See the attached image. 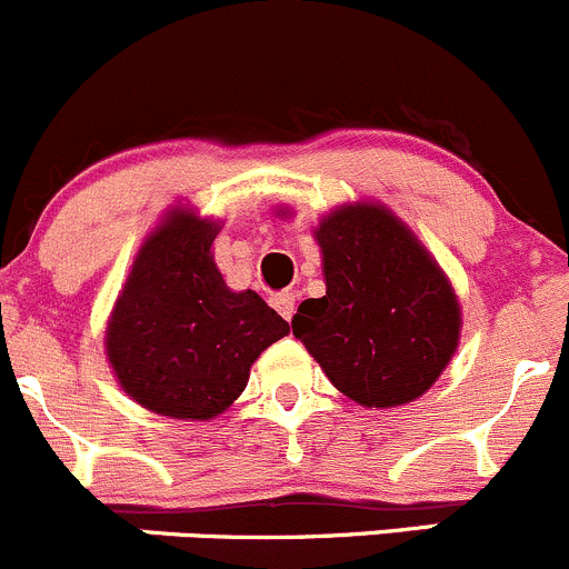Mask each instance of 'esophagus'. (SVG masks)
<instances>
[{
  "mask_svg": "<svg viewBox=\"0 0 569 569\" xmlns=\"http://www.w3.org/2000/svg\"><path fill=\"white\" fill-rule=\"evenodd\" d=\"M296 301H298V296L292 290H282V292H277V296L271 298L273 309H277V312L282 315L284 320H290L292 312H296Z\"/></svg>",
  "mask_w": 569,
  "mask_h": 569,
  "instance_id": "1",
  "label": "esophagus"
}]
</instances>
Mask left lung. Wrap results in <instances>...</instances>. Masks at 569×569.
Wrapping results in <instances>:
<instances>
[{
	"instance_id": "8db88e82",
	"label": "left lung",
	"mask_w": 569,
	"mask_h": 569,
	"mask_svg": "<svg viewBox=\"0 0 569 569\" xmlns=\"http://www.w3.org/2000/svg\"><path fill=\"white\" fill-rule=\"evenodd\" d=\"M315 238L326 296L301 301L292 335L362 407L423 396L459 340V303L437 262L385 207H342Z\"/></svg>"
}]
</instances>
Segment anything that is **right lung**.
Returning a JSON list of instances; mask_svg holds the SVG:
<instances>
[{"label":"right lung","instance_id":"right-lung-1","mask_svg":"<svg viewBox=\"0 0 569 569\" xmlns=\"http://www.w3.org/2000/svg\"><path fill=\"white\" fill-rule=\"evenodd\" d=\"M218 223L173 212L143 243L107 326L123 390L157 415L210 420L290 323L254 290L232 292L212 262Z\"/></svg>","mask_w":569,"mask_h":569}]
</instances>
